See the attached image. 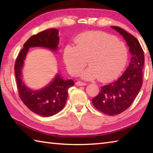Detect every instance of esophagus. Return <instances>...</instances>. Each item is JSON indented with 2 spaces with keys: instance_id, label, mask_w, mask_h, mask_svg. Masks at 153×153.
I'll return each instance as SVG.
<instances>
[{
  "instance_id": "obj_1",
  "label": "esophagus",
  "mask_w": 153,
  "mask_h": 153,
  "mask_svg": "<svg viewBox=\"0 0 153 153\" xmlns=\"http://www.w3.org/2000/svg\"><path fill=\"white\" fill-rule=\"evenodd\" d=\"M76 85H77V86H86V84L85 82L78 81V82H76Z\"/></svg>"
}]
</instances>
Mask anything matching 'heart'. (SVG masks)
Segmentation results:
<instances>
[{"mask_svg":"<svg viewBox=\"0 0 153 153\" xmlns=\"http://www.w3.org/2000/svg\"><path fill=\"white\" fill-rule=\"evenodd\" d=\"M76 46H67L63 59L68 71L73 76L82 72L83 78L99 77L102 81H110L117 77L126 67L128 59L126 45L113 36L102 32H88L76 38Z\"/></svg>","mask_w":153,"mask_h":153,"instance_id":"obj_1","label":"heart"}]
</instances>
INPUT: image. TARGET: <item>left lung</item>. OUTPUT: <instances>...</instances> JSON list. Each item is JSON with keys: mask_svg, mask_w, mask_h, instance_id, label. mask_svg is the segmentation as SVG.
Here are the masks:
<instances>
[{"mask_svg": "<svg viewBox=\"0 0 153 153\" xmlns=\"http://www.w3.org/2000/svg\"><path fill=\"white\" fill-rule=\"evenodd\" d=\"M123 36L131 57L128 67L121 76L101 87L99 94L92 99L98 110L108 115H115L129 107L141 89L144 55L138 40L117 26H111Z\"/></svg>", "mask_w": 153, "mask_h": 153, "instance_id": "1", "label": "left lung"}]
</instances>
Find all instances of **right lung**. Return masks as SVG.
<instances>
[{
    "label": "right lung",
    "instance_id": "right-lung-1",
    "mask_svg": "<svg viewBox=\"0 0 153 153\" xmlns=\"http://www.w3.org/2000/svg\"><path fill=\"white\" fill-rule=\"evenodd\" d=\"M59 42V30H46L31 36L24 44L15 61V74L21 100L30 111L42 117H51L63 109L68 96V89L74 86V82L72 79H63L57 74L46 86L34 90L23 81L22 70L30 48L42 47L56 52Z\"/></svg>",
    "mask_w": 153,
    "mask_h": 153
}]
</instances>
